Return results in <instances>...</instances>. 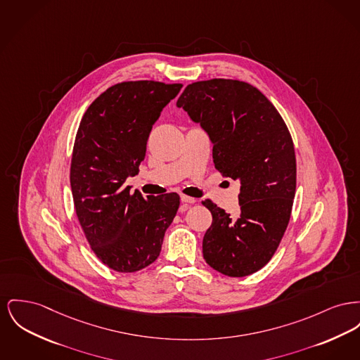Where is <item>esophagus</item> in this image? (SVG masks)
Instances as JSON below:
<instances>
[{"instance_id": "esophagus-1", "label": "esophagus", "mask_w": 360, "mask_h": 360, "mask_svg": "<svg viewBox=\"0 0 360 360\" xmlns=\"http://www.w3.org/2000/svg\"><path fill=\"white\" fill-rule=\"evenodd\" d=\"M181 201L185 202V204H195V202H197L195 198L189 197V195H181Z\"/></svg>"}]
</instances>
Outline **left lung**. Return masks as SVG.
<instances>
[{
	"label": "left lung",
	"mask_w": 360,
	"mask_h": 360,
	"mask_svg": "<svg viewBox=\"0 0 360 360\" xmlns=\"http://www.w3.org/2000/svg\"><path fill=\"white\" fill-rule=\"evenodd\" d=\"M176 106L208 133L216 169L240 184L236 219L202 202L212 213L204 258L223 275H252L274 257L291 217L296 159L288 127L264 94L239 80L189 84Z\"/></svg>",
	"instance_id": "left-lung-1"
}]
</instances>
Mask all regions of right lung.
Returning <instances> with one entry per match:
<instances>
[{
	"label": "right lung",
	"instance_id": "1",
	"mask_svg": "<svg viewBox=\"0 0 360 360\" xmlns=\"http://www.w3.org/2000/svg\"><path fill=\"white\" fill-rule=\"evenodd\" d=\"M182 84L124 82L86 108L76 134L70 188L85 238L110 269L131 274L160 254L165 233L179 208V195L130 191L152 125Z\"/></svg>",
	"mask_w": 360,
	"mask_h": 360
}]
</instances>
